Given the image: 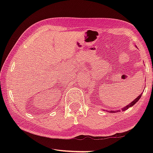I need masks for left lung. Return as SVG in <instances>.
Masks as SVG:
<instances>
[{
	"instance_id": "8db88e82",
	"label": "left lung",
	"mask_w": 153,
	"mask_h": 153,
	"mask_svg": "<svg viewBox=\"0 0 153 153\" xmlns=\"http://www.w3.org/2000/svg\"><path fill=\"white\" fill-rule=\"evenodd\" d=\"M142 93H141V94H140L138 97L136 98V99H134V100H133V101H132V102H131L130 103H129V105H128L127 106H126V107H124V108H122V111H126V110L128 109V108H129V107H132L133 105H135L136 103L138 101L140 98H141V97H142ZM104 111H105V110H104ZM105 111H107V112H109V113H117V112H120V110H117V111H107V110H106Z\"/></svg>"
}]
</instances>
